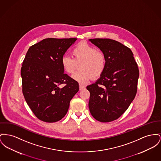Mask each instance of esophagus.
Wrapping results in <instances>:
<instances>
[{
    "mask_svg": "<svg viewBox=\"0 0 161 161\" xmlns=\"http://www.w3.org/2000/svg\"><path fill=\"white\" fill-rule=\"evenodd\" d=\"M79 88H80V91H81V90H83L85 88V86L80 85L79 86Z\"/></svg>",
    "mask_w": 161,
    "mask_h": 161,
    "instance_id": "esophagus-1",
    "label": "esophagus"
}]
</instances>
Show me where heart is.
<instances>
[{
  "instance_id": "heart-1",
  "label": "heart",
  "mask_w": 161,
  "mask_h": 161,
  "mask_svg": "<svg viewBox=\"0 0 161 161\" xmlns=\"http://www.w3.org/2000/svg\"><path fill=\"white\" fill-rule=\"evenodd\" d=\"M72 57L64 55L61 63L64 70L72 74L78 69H80L72 77L78 82L85 84L91 78H98L103 74L106 66V58L104 53L97 50L94 46L86 42H80L72 50Z\"/></svg>"
}]
</instances>
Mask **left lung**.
<instances>
[{
  "instance_id": "obj_1",
  "label": "left lung",
  "mask_w": 161,
  "mask_h": 161,
  "mask_svg": "<svg viewBox=\"0 0 161 161\" xmlns=\"http://www.w3.org/2000/svg\"><path fill=\"white\" fill-rule=\"evenodd\" d=\"M106 58L103 74L86 87L90 92L89 108L97 120L109 122L128 108L137 93L139 70L130 48L111 39H90Z\"/></svg>"
}]
</instances>
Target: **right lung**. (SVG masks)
Here are the masks:
<instances>
[{"label":"right lung","mask_w":161,"mask_h":161,"mask_svg":"<svg viewBox=\"0 0 161 161\" xmlns=\"http://www.w3.org/2000/svg\"><path fill=\"white\" fill-rule=\"evenodd\" d=\"M76 39H44L29 48L24 59L20 70L22 93L32 112L43 122L61 120L79 91L78 82L64 74L61 63Z\"/></svg>","instance_id":"right-lung-1"}]
</instances>
